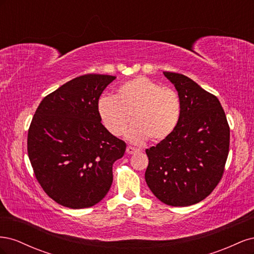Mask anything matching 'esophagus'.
Instances as JSON below:
<instances>
[{"mask_svg":"<svg viewBox=\"0 0 254 254\" xmlns=\"http://www.w3.org/2000/svg\"><path fill=\"white\" fill-rule=\"evenodd\" d=\"M126 151H127V153H129V155H133V153L139 151V149H136V148L132 147V146H127Z\"/></svg>","mask_w":254,"mask_h":254,"instance_id":"1","label":"esophagus"}]
</instances>
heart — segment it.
Returning a JSON list of instances; mask_svg holds the SVG:
<instances>
[{
	"mask_svg": "<svg viewBox=\"0 0 254 254\" xmlns=\"http://www.w3.org/2000/svg\"><path fill=\"white\" fill-rule=\"evenodd\" d=\"M99 118L113 135L126 132L132 143L140 144L150 137L152 142L167 139L178 126L181 102L177 92L161 87L151 79L137 76L118 89L117 96L105 95L97 103Z\"/></svg>",
	"mask_w": 254,
	"mask_h": 254,
	"instance_id": "1",
	"label": "heart"
}]
</instances>
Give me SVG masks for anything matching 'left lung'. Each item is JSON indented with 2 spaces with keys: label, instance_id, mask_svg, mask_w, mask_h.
<instances>
[{
  "label": "left lung",
  "instance_id": "1",
  "mask_svg": "<svg viewBox=\"0 0 254 254\" xmlns=\"http://www.w3.org/2000/svg\"><path fill=\"white\" fill-rule=\"evenodd\" d=\"M178 92L181 115L175 131L146 149L145 180L160 201L188 206L219 183L229 153L230 128L218 98L186 75L163 72Z\"/></svg>",
  "mask_w": 254,
  "mask_h": 254
}]
</instances>
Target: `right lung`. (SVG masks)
Segmentation results:
<instances>
[{"label":"right lung","instance_id":"add662e5","mask_svg":"<svg viewBox=\"0 0 254 254\" xmlns=\"http://www.w3.org/2000/svg\"><path fill=\"white\" fill-rule=\"evenodd\" d=\"M115 76L87 74L45 96L27 134V152L38 182L57 203L83 209L108 193L112 165L126 143L101 123L99 96Z\"/></svg>","mask_w":254,"mask_h":254}]
</instances>
